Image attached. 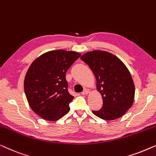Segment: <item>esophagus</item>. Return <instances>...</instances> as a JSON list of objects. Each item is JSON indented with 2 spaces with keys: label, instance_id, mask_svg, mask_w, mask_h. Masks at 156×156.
<instances>
[{
  "label": "esophagus",
  "instance_id": "34e87169",
  "mask_svg": "<svg viewBox=\"0 0 156 156\" xmlns=\"http://www.w3.org/2000/svg\"><path fill=\"white\" fill-rule=\"evenodd\" d=\"M89 92H90V90H89L88 89H86V88H85V89L84 90H83V92L82 93V94H83V95H87V94L89 93Z\"/></svg>",
  "mask_w": 156,
  "mask_h": 156
}]
</instances>
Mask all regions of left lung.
Segmentation results:
<instances>
[{"instance_id":"obj_1","label":"left lung","mask_w":156,"mask_h":156,"mask_svg":"<svg viewBox=\"0 0 156 156\" xmlns=\"http://www.w3.org/2000/svg\"><path fill=\"white\" fill-rule=\"evenodd\" d=\"M97 80L98 90L103 99L102 107L93 111L105 120L122 117L134 100L135 87L130 72L120 59L105 51H93L81 56Z\"/></svg>"}]
</instances>
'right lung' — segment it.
I'll return each mask as SVG.
<instances>
[{
    "label": "right lung",
    "instance_id": "1",
    "mask_svg": "<svg viewBox=\"0 0 156 156\" xmlns=\"http://www.w3.org/2000/svg\"><path fill=\"white\" fill-rule=\"evenodd\" d=\"M80 56L75 51L58 49L35 59L26 73L24 88L30 107L49 121H56L70 110L74 97L68 91L66 73Z\"/></svg>",
    "mask_w": 156,
    "mask_h": 156
}]
</instances>
